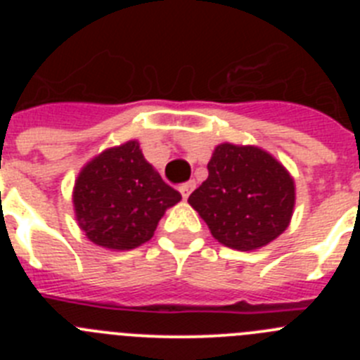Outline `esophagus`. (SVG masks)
Segmentation results:
<instances>
[{"mask_svg": "<svg viewBox=\"0 0 360 360\" xmlns=\"http://www.w3.org/2000/svg\"><path fill=\"white\" fill-rule=\"evenodd\" d=\"M193 189H195V182H187L186 186H182V187H180V193H182L184 200H187V198H189L191 191H193Z\"/></svg>", "mask_w": 360, "mask_h": 360, "instance_id": "34e87169", "label": "esophagus"}]
</instances>
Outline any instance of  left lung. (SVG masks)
<instances>
[{"label": "left lung", "instance_id": "1", "mask_svg": "<svg viewBox=\"0 0 360 360\" xmlns=\"http://www.w3.org/2000/svg\"><path fill=\"white\" fill-rule=\"evenodd\" d=\"M209 176L189 203L225 247L254 250L288 227L295 202L294 180L272 155L254 146L219 144Z\"/></svg>", "mask_w": 360, "mask_h": 360}]
</instances>
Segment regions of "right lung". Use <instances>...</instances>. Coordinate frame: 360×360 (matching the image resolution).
Listing matches in <instances>:
<instances>
[{"label": "right lung", "instance_id": "right-lung-1", "mask_svg": "<svg viewBox=\"0 0 360 360\" xmlns=\"http://www.w3.org/2000/svg\"><path fill=\"white\" fill-rule=\"evenodd\" d=\"M180 200L182 195L146 162L135 141L95 157L73 189L79 227L95 245L113 250L151 240L165 209Z\"/></svg>", "mask_w": 360, "mask_h": 360}]
</instances>
